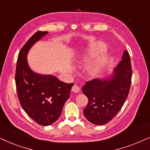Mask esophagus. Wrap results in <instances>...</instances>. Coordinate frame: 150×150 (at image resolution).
I'll list each match as a JSON object with an SVG mask.
<instances>
[{
  "label": "esophagus",
  "mask_w": 150,
  "mask_h": 150,
  "mask_svg": "<svg viewBox=\"0 0 150 150\" xmlns=\"http://www.w3.org/2000/svg\"><path fill=\"white\" fill-rule=\"evenodd\" d=\"M79 90H80V88H79V87L78 86L76 85V84H75V85L73 86V87H72L71 91H73V92H74V93H79Z\"/></svg>",
  "instance_id": "esophagus-1"
}]
</instances>
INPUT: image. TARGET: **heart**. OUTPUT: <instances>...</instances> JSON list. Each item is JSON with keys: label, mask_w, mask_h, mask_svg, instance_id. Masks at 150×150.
Listing matches in <instances>:
<instances>
[{"label": "heart", "mask_w": 150, "mask_h": 150, "mask_svg": "<svg viewBox=\"0 0 150 150\" xmlns=\"http://www.w3.org/2000/svg\"><path fill=\"white\" fill-rule=\"evenodd\" d=\"M103 48H104V45L102 43L99 42V43H97L95 44V45L93 46V49H92L91 53H89V54H88L86 55H85L84 57H83L82 59V62L84 63H88L91 59L93 58V56H95L97 55L98 53L100 52L101 50H102ZM105 62H106V59H105V57L104 56H101L100 57V58L99 59V63L97 66H95L94 67V69H93V74L94 75H96L97 73H99V71H100L101 68L103 67V65L105 64Z\"/></svg>", "instance_id": "heart-1"}]
</instances>
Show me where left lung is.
<instances>
[{"instance_id":"obj_1","label":"left lung","mask_w":150,"mask_h":150,"mask_svg":"<svg viewBox=\"0 0 150 150\" xmlns=\"http://www.w3.org/2000/svg\"><path fill=\"white\" fill-rule=\"evenodd\" d=\"M132 75L130 57L126 50L110 77L86 82L82 92L88 103L83 109V115L88 121L95 125H104L117 115L128 96Z\"/></svg>"}]
</instances>
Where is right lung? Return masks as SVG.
<instances>
[{
    "label": "right lung",
    "mask_w": 150,
    "mask_h": 150,
    "mask_svg": "<svg viewBox=\"0 0 150 150\" xmlns=\"http://www.w3.org/2000/svg\"><path fill=\"white\" fill-rule=\"evenodd\" d=\"M47 33V31H37L23 46L18 56L15 75L22 108L33 121L44 126L58 119L73 86V83L63 82L53 75L35 73L28 65V51Z\"/></svg>",
    "instance_id": "obj_1"
}]
</instances>
